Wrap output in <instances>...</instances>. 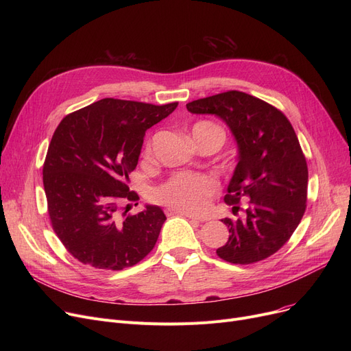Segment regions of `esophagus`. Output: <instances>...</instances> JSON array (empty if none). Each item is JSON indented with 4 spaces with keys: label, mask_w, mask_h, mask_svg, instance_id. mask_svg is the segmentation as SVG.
Returning <instances> with one entry per match:
<instances>
[{
    "label": "esophagus",
    "mask_w": 351,
    "mask_h": 351,
    "mask_svg": "<svg viewBox=\"0 0 351 351\" xmlns=\"http://www.w3.org/2000/svg\"><path fill=\"white\" fill-rule=\"evenodd\" d=\"M165 212H166V215H168V216H171V215H182V216L189 217V219H195V220H197V222H205V220H206L205 217H199L196 215H192V213H188V212H182V210H176V209H172V208H168Z\"/></svg>",
    "instance_id": "34e87169"
}]
</instances>
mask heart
I'll use <instances>...</instances> for the list:
<instances>
[{
  "instance_id": "obj_1",
  "label": "heart",
  "mask_w": 351,
  "mask_h": 351,
  "mask_svg": "<svg viewBox=\"0 0 351 351\" xmlns=\"http://www.w3.org/2000/svg\"><path fill=\"white\" fill-rule=\"evenodd\" d=\"M193 136L209 135L223 143L225 132L219 125L210 121H199L192 129ZM145 158L152 155V141L145 145ZM217 183L209 176H195L191 173H176L154 191V199L159 204L188 213H199L208 206L215 195Z\"/></svg>"
}]
</instances>
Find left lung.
I'll list each match as a JSON object with an SVG mask.
<instances>
[{
  "label": "left lung",
  "mask_w": 351,
  "mask_h": 351,
  "mask_svg": "<svg viewBox=\"0 0 351 351\" xmlns=\"http://www.w3.org/2000/svg\"><path fill=\"white\" fill-rule=\"evenodd\" d=\"M186 108L222 118L239 146L225 202L234 215L241 199L248 206L245 217L222 220L230 234L217 256L233 265L267 259L285 246L306 210L307 162L290 121L280 109L241 90L196 99Z\"/></svg>",
  "instance_id": "8db88e82"
}]
</instances>
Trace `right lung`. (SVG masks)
Returning <instances> with one entry per match:
<instances>
[{
  "mask_svg": "<svg viewBox=\"0 0 351 351\" xmlns=\"http://www.w3.org/2000/svg\"><path fill=\"white\" fill-rule=\"evenodd\" d=\"M176 106L105 98L68 114L55 129L43 166L48 215L81 263L122 270L154 249L166 216L158 206L126 215L129 202L139 200L128 180L146 129Z\"/></svg>",
  "mask_w": 351,
  "mask_h": 351,
  "instance_id": "right-lung-1",
  "label": "right lung"
}]
</instances>
